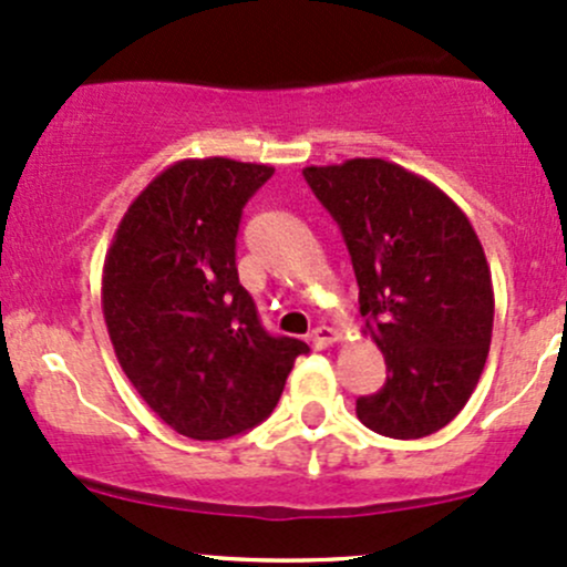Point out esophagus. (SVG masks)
<instances>
[{"label": "esophagus", "instance_id": "1", "mask_svg": "<svg viewBox=\"0 0 567 567\" xmlns=\"http://www.w3.org/2000/svg\"><path fill=\"white\" fill-rule=\"evenodd\" d=\"M338 330H332V327H316L313 334H310V340H313L316 349H330L332 343H338Z\"/></svg>", "mask_w": 567, "mask_h": 567}]
</instances>
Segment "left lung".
Wrapping results in <instances>:
<instances>
[{
	"mask_svg": "<svg viewBox=\"0 0 567 567\" xmlns=\"http://www.w3.org/2000/svg\"><path fill=\"white\" fill-rule=\"evenodd\" d=\"M343 233L359 313L386 359V383L357 400L379 435L424 437L471 400L489 354L495 291L484 248L452 197L383 159L302 169Z\"/></svg>",
	"mask_w": 567,
	"mask_h": 567,
	"instance_id": "1",
	"label": "left lung"
}]
</instances>
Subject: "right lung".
I'll list each match as a JSON object with an SVG mask.
<instances>
[{
  "label": "right lung",
  "mask_w": 567,
  "mask_h": 567,
  "mask_svg": "<svg viewBox=\"0 0 567 567\" xmlns=\"http://www.w3.org/2000/svg\"><path fill=\"white\" fill-rule=\"evenodd\" d=\"M272 173L224 156L169 164L126 208L102 267L121 370L164 424L194 441L265 422L308 351L259 324L237 278L243 208Z\"/></svg>",
  "instance_id": "1"
}]
</instances>
